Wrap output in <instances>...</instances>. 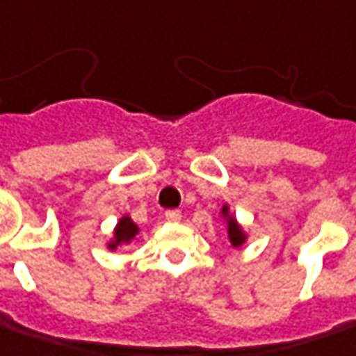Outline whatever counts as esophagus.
<instances>
[{"label":"esophagus","mask_w":356,"mask_h":356,"mask_svg":"<svg viewBox=\"0 0 356 356\" xmlns=\"http://www.w3.org/2000/svg\"><path fill=\"white\" fill-rule=\"evenodd\" d=\"M165 218L169 222H179L181 220V213L179 211H167Z\"/></svg>","instance_id":"esophagus-1"}]
</instances>
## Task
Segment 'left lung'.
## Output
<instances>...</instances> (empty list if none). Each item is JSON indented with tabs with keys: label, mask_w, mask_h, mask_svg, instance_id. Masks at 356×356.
I'll return each mask as SVG.
<instances>
[{
	"label": "left lung",
	"mask_w": 356,
	"mask_h": 356,
	"mask_svg": "<svg viewBox=\"0 0 356 356\" xmlns=\"http://www.w3.org/2000/svg\"><path fill=\"white\" fill-rule=\"evenodd\" d=\"M220 218L225 220L227 236H228V242H230V246H232V248H240L242 244H246V240H248V232H246L244 227L240 225L238 218L230 213L228 202H225V204H222V209H220Z\"/></svg>",
	"instance_id": "obj_1"
}]
</instances>
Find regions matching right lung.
Segmentation results:
<instances>
[{"mask_svg": "<svg viewBox=\"0 0 356 356\" xmlns=\"http://www.w3.org/2000/svg\"><path fill=\"white\" fill-rule=\"evenodd\" d=\"M138 234H140V227H138L128 215L120 216L116 227L112 230V236L106 242V248L114 252L118 250L120 246H128V244L138 240Z\"/></svg>", "mask_w": 356, "mask_h": 356, "instance_id": "add662e5", "label": "right lung"}]
</instances>
